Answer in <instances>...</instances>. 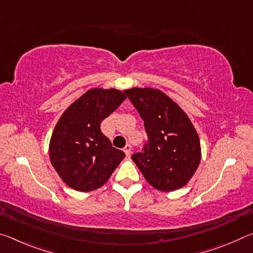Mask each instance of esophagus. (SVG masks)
Here are the masks:
<instances>
[{
	"mask_svg": "<svg viewBox=\"0 0 253 253\" xmlns=\"http://www.w3.org/2000/svg\"><path fill=\"white\" fill-rule=\"evenodd\" d=\"M124 152H125L126 155L129 157L130 154H131V145L130 144H127L125 147H124Z\"/></svg>",
	"mask_w": 253,
	"mask_h": 253,
	"instance_id": "1",
	"label": "esophagus"
}]
</instances>
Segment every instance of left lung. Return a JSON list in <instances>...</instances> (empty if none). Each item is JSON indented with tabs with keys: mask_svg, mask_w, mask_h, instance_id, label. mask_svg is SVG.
Wrapping results in <instances>:
<instances>
[{
	"mask_svg": "<svg viewBox=\"0 0 253 253\" xmlns=\"http://www.w3.org/2000/svg\"><path fill=\"white\" fill-rule=\"evenodd\" d=\"M144 121L147 143L131 156L146 181L158 191L186 185L201 161L200 139L181 107L153 88L124 91Z\"/></svg>",
	"mask_w": 253,
	"mask_h": 253,
	"instance_id": "8db88e82",
	"label": "left lung"
}]
</instances>
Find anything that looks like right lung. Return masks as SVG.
<instances>
[{
	"instance_id": "obj_1",
	"label": "right lung",
	"mask_w": 253,
	"mask_h": 253,
	"mask_svg": "<svg viewBox=\"0 0 253 253\" xmlns=\"http://www.w3.org/2000/svg\"><path fill=\"white\" fill-rule=\"evenodd\" d=\"M126 99L117 89H90L66 109L50 140L51 164L68 186L89 192L108 181L125 153L113 147L100 124Z\"/></svg>"
}]
</instances>
